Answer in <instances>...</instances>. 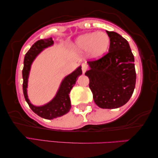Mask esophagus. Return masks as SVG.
Wrapping results in <instances>:
<instances>
[{
    "mask_svg": "<svg viewBox=\"0 0 158 158\" xmlns=\"http://www.w3.org/2000/svg\"><path fill=\"white\" fill-rule=\"evenodd\" d=\"M87 69H88V66H87V65L86 64H83L82 65V73H85V72H86L87 71Z\"/></svg>",
    "mask_w": 158,
    "mask_h": 158,
    "instance_id": "obj_1",
    "label": "esophagus"
}]
</instances>
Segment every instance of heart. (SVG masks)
<instances>
[{
	"label": "heart",
	"mask_w": 158,
	"mask_h": 158,
	"mask_svg": "<svg viewBox=\"0 0 158 158\" xmlns=\"http://www.w3.org/2000/svg\"><path fill=\"white\" fill-rule=\"evenodd\" d=\"M110 38L106 33H91L80 36L76 42V48L80 52L89 51L94 57H99L108 50Z\"/></svg>",
	"instance_id": "obj_1"
}]
</instances>
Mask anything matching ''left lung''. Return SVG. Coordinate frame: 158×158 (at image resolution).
<instances>
[{
    "mask_svg": "<svg viewBox=\"0 0 158 158\" xmlns=\"http://www.w3.org/2000/svg\"><path fill=\"white\" fill-rule=\"evenodd\" d=\"M110 38L108 52L95 60H89L90 70L85 73L89 87L98 106L113 109L123 106L132 95L136 84L134 58L125 38L114 31Z\"/></svg>",
    "mask_w": 158,
    "mask_h": 158,
    "instance_id": "8db88e82",
    "label": "left lung"
}]
</instances>
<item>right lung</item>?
Returning a JSON list of instances; mask_svg holds the SVG:
<instances>
[{"label":"right lung","mask_w":158,"mask_h":158,"mask_svg":"<svg viewBox=\"0 0 158 158\" xmlns=\"http://www.w3.org/2000/svg\"><path fill=\"white\" fill-rule=\"evenodd\" d=\"M54 42L52 40V38L36 41L26 54L24 60V68L22 70L23 92H24L26 102H27L31 109L35 114L41 118L47 119V120H52L54 118L61 117V116L66 114L70 110L71 105L69 93L71 89L73 88L74 85L76 84L77 77L82 74V69L81 67L80 66L73 73L67 76L62 81L55 97L47 104L44 105L43 106H35L30 103L28 99L27 88L31 65L35 56L44 48L49 47Z\"/></svg>","instance_id":"1"}]
</instances>
